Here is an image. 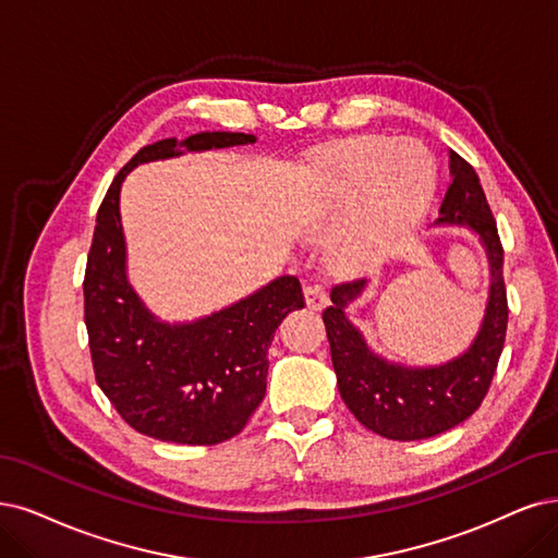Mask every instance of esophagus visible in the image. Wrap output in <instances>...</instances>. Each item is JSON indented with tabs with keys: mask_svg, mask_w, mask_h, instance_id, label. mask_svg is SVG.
Here are the masks:
<instances>
[{
	"mask_svg": "<svg viewBox=\"0 0 558 558\" xmlns=\"http://www.w3.org/2000/svg\"><path fill=\"white\" fill-rule=\"evenodd\" d=\"M305 303L311 311H322V307L328 303V294L322 284H307L305 287Z\"/></svg>",
	"mask_w": 558,
	"mask_h": 558,
	"instance_id": "obj_1",
	"label": "esophagus"
}]
</instances>
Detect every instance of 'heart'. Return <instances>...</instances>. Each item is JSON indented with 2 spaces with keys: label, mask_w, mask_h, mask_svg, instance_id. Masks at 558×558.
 Returning a JSON list of instances; mask_svg holds the SVG:
<instances>
[{
  "label": "heart",
  "mask_w": 558,
  "mask_h": 558,
  "mask_svg": "<svg viewBox=\"0 0 558 558\" xmlns=\"http://www.w3.org/2000/svg\"><path fill=\"white\" fill-rule=\"evenodd\" d=\"M333 209L360 204L344 230L336 259L349 271L377 264L416 216L425 193V160L409 144L386 137L347 142L326 162Z\"/></svg>",
  "instance_id": "1"
}]
</instances>
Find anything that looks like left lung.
Returning <instances> with one entry per match:
<instances>
[{"label":"left lung","instance_id":"left-lung-1","mask_svg":"<svg viewBox=\"0 0 558 558\" xmlns=\"http://www.w3.org/2000/svg\"><path fill=\"white\" fill-rule=\"evenodd\" d=\"M450 174L439 222L466 225L481 234L492 266L487 313L469 352L439 367H400L375 356L344 317L365 280L333 284L331 305L322 313L344 404L367 429L396 441L435 437L466 421L485 400L506 342L508 299L497 220L476 170L456 151H450Z\"/></svg>","mask_w":558,"mask_h":558}]
</instances>
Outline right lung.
I'll use <instances>...</instances> for the list:
<instances>
[{
	"mask_svg": "<svg viewBox=\"0 0 558 558\" xmlns=\"http://www.w3.org/2000/svg\"><path fill=\"white\" fill-rule=\"evenodd\" d=\"M243 133H197L142 147L114 177L96 216L85 271V324L96 384L119 416L160 441L214 446L245 427L266 393L268 347L287 313L305 307L301 282L282 276L195 324H160L126 280L121 181L135 165L251 144Z\"/></svg>",
	"mask_w": 558,
	"mask_h": 558,
	"instance_id": "1",
	"label": "right lung"
}]
</instances>
